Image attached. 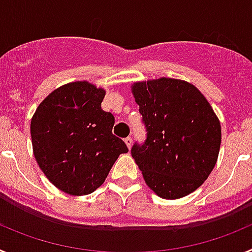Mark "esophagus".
<instances>
[{
  "label": "esophagus",
  "instance_id": "esophagus-1",
  "mask_svg": "<svg viewBox=\"0 0 252 252\" xmlns=\"http://www.w3.org/2000/svg\"><path fill=\"white\" fill-rule=\"evenodd\" d=\"M125 142H126V145H127V148L131 149V146H132V139H131L130 136L125 139Z\"/></svg>",
  "mask_w": 252,
  "mask_h": 252
}]
</instances>
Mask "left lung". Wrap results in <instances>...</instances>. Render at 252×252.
<instances>
[{
	"mask_svg": "<svg viewBox=\"0 0 252 252\" xmlns=\"http://www.w3.org/2000/svg\"><path fill=\"white\" fill-rule=\"evenodd\" d=\"M146 128L144 144L131 155L149 188L164 199H178L204 183L217 161L221 124L193 84L173 78L131 86Z\"/></svg>",
	"mask_w": 252,
	"mask_h": 252,
	"instance_id": "8db88e82",
	"label": "left lung"
}]
</instances>
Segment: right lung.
Instances as JSON below:
<instances>
[{
  "label": "right lung",
  "mask_w": 252,
  "mask_h": 252,
  "mask_svg": "<svg viewBox=\"0 0 252 252\" xmlns=\"http://www.w3.org/2000/svg\"><path fill=\"white\" fill-rule=\"evenodd\" d=\"M104 90L88 82L64 84L44 99L31 119L35 159L58 189L86 195L101 187L124 141L112 133L115 117L101 108Z\"/></svg>",
  "instance_id": "1"
}]
</instances>
